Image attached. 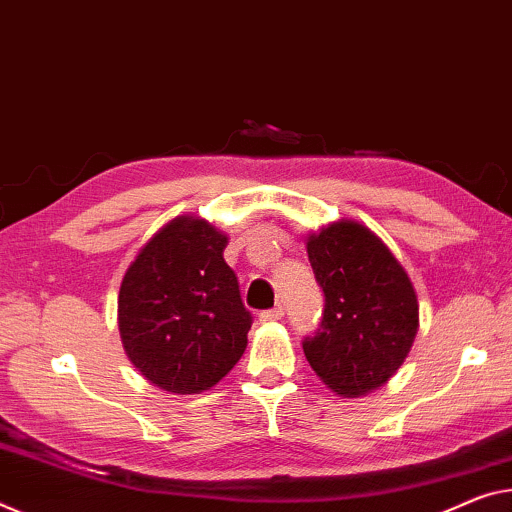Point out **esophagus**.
<instances>
[{
  "label": "esophagus",
  "mask_w": 512,
  "mask_h": 512,
  "mask_svg": "<svg viewBox=\"0 0 512 512\" xmlns=\"http://www.w3.org/2000/svg\"><path fill=\"white\" fill-rule=\"evenodd\" d=\"M258 318H261L263 322H277V320L283 318V309H281V306H274V309L263 311Z\"/></svg>",
  "instance_id": "obj_1"
}]
</instances>
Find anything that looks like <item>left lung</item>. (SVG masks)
<instances>
[{"label":"left lung","instance_id":"left-lung-1","mask_svg":"<svg viewBox=\"0 0 512 512\" xmlns=\"http://www.w3.org/2000/svg\"><path fill=\"white\" fill-rule=\"evenodd\" d=\"M325 293L320 329L306 336V361L329 389L359 398L403 366L419 332V302L389 247L359 222L341 219L306 238Z\"/></svg>","mask_w":512,"mask_h":512}]
</instances>
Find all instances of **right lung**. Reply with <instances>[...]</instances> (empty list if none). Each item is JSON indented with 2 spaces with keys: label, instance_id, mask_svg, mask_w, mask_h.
I'll return each instance as SVG.
<instances>
[{
  "label": "right lung",
  "instance_id": "obj_1",
  "mask_svg": "<svg viewBox=\"0 0 512 512\" xmlns=\"http://www.w3.org/2000/svg\"><path fill=\"white\" fill-rule=\"evenodd\" d=\"M229 238L206 219L164 224L121 281L119 332L125 355L155 387L201 393L247 348L251 313L224 261Z\"/></svg>",
  "mask_w": 512,
  "mask_h": 512
}]
</instances>
